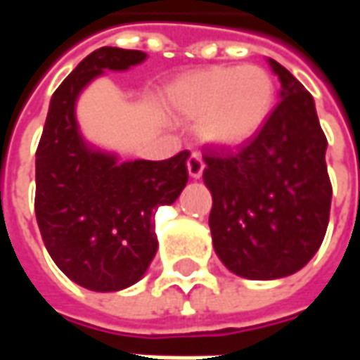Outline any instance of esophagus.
<instances>
[{
  "label": "esophagus",
  "instance_id": "esophagus-1",
  "mask_svg": "<svg viewBox=\"0 0 360 360\" xmlns=\"http://www.w3.org/2000/svg\"><path fill=\"white\" fill-rule=\"evenodd\" d=\"M187 169H188V175L193 177V179H198L204 172V162L202 158L198 152H193L187 160Z\"/></svg>",
  "mask_w": 360,
  "mask_h": 360
}]
</instances>
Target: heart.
<instances>
[{"label": "heart", "mask_w": 360, "mask_h": 360, "mask_svg": "<svg viewBox=\"0 0 360 360\" xmlns=\"http://www.w3.org/2000/svg\"><path fill=\"white\" fill-rule=\"evenodd\" d=\"M173 110L198 119L200 139L239 146L264 127L276 103V82L260 65H216L181 77L169 90Z\"/></svg>", "instance_id": "b5f03b06"}]
</instances>
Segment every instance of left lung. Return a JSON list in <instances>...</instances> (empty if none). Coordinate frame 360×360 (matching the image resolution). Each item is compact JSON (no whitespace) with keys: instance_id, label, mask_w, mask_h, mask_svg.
Returning <instances> with one entry per match:
<instances>
[{"instance_id":"8db88e82","label":"left lung","mask_w":360,"mask_h":360,"mask_svg":"<svg viewBox=\"0 0 360 360\" xmlns=\"http://www.w3.org/2000/svg\"><path fill=\"white\" fill-rule=\"evenodd\" d=\"M281 100L264 127L237 152L204 150V183L212 193L214 249L229 270L249 279L299 271L324 241L332 183L326 134L312 96L270 59Z\"/></svg>"}]
</instances>
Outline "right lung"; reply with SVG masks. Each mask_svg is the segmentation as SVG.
<instances>
[{
	"label": "right lung",
	"instance_id": "add662e5",
	"mask_svg": "<svg viewBox=\"0 0 360 360\" xmlns=\"http://www.w3.org/2000/svg\"><path fill=\"white\" fill-rule=\"evenodd\" d=\"M144 51L100 48L82 59L50 102L36 148V221L67 278L90 291L133 285L156 255L154 214L173 204L188 181V152L160 162L117 160L90 150L77 121V96L103 69L123 71Z\"/></svg>",
	"mask_w": 360,
	"mask_h": 360
}]
</instances>
